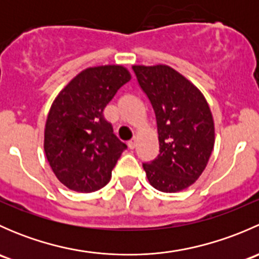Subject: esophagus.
I'll return each mask as SVG.
<instances>
[{
    "label": "esophagus",
    "instance_id": "esophagus-1",
    "mask_svg": "<svg viewBox=\"0 0 259 259\" xmlns=\"http://www.w3.org/2000/svg\"><path fill=\"white\" fill-rule=\"evenodd\" d=\"M127 145H129L130 149H135V146H137V139H135V138H133V139L127 143Z\"/></svg>",
    "mask_w": 259,
    "mask_h": 259
}]
</instances>
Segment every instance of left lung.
<instances>
[{
	"mask_svg": "<svg viewBox=\"0 0 259 259\" xmlns=\"http://www.w3.org/2000/svg\"><path fill=\"white\" fill-rule=\"evenodd\" d=\"M155 113L159 154L143 163L149 183L164 193L190 187L203 173L214 146V122L203 94L166 65L133 66Z\"/></svg>",
	"mask_w": 259,
	"mask_h": 259,
	"instance_id": "left-lung-1",
	"label": "left lung"
}]
</instances>
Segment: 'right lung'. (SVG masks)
<instances>
[{"mask_svg": "<svg viewBox=\"0 0 259 259\" xmlns=\"http://www.w3.org/2000/svg\"><path fill=\"white\" fill-rule=\"evenodd\" d=\"M130 79L129 71L119 65L89 67L55 99L44 148L52 171L69 189L95 192L110 180L127 146L117 139L103 111Z\"/></svg>", "mask_w": 259, "mask_h": 259, "instance_id": "obj_1", "label": "right lung"}]
</instances>
